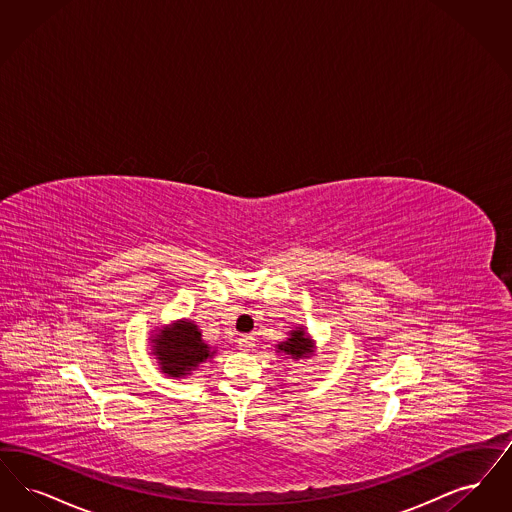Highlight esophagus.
Returning <instances> with one entry per match:
<instances>
[{
  "instance_id": "34e87169",
  "label": "esophagus",
  "mask_w": 512,
  "mask_h": 512,
  "mask_svg": "<svg viewBox=\"0 0 512 512\" xmlns=\"http://www.w3.org/2000/svg\"><path fill=\"white\" fill-rule=\"evenodd\" d=\"M237 342H239V348H241V350H248V348H252V346H254V338H252V336H248V334L241 336Z\"/></svg>"
}]
</instances>
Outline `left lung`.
Wrapping results in <instances>:
<instances>
[{"label":"left lung","instance_id":"8db88e82","mask_svg":"<svg viewBox=\"0 0 512 512\" xmlns=\"http://www.w3.org/2000/svg\"><path fill=\"white\" fill-rule=\"evenodd\" d=\"M277 350L292 357L294 361L306 359L313 354V340L310 334L306 333L302 327H296L290 331L289 338L281 344H277Z\"/></svg>","mask_w":512,"mask_h":512}]
</instances>
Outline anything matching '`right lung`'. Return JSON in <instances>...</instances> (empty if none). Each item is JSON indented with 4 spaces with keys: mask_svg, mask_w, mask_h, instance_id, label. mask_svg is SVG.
<instances>
[{
    "mask_svg": "<svg viewBox=\"0 0 512 512\" xmlns=\"http://www.w3.org/2000/svg\"><path fill=\"white\" fill-rule=\"evenodd\" d=\"M151 342L156 363L168 377H187L202 361L216 354L202 340L199 327L187 319L176 321L166 329H158L155 336H151Z\"/></svg>",
    "mask_w": 512,
    "mask_h": 512,
    "instance_id": "obj_1",
    "label": "right lung"
}]
</instances>
